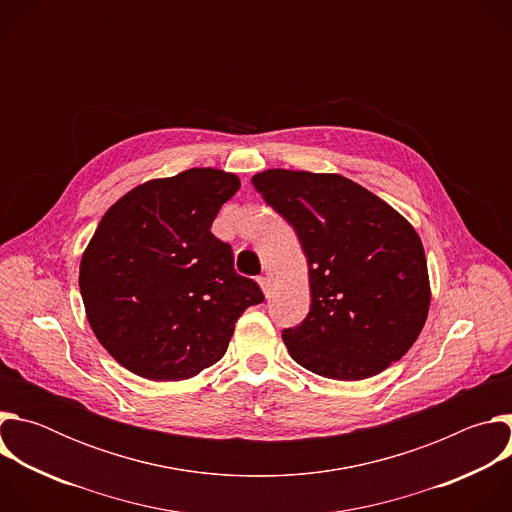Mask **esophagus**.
<instances>
[{
  "mask_svg": "<svg viewBox=\"0 0 512 512\" xmlns=\"http://www.w3.org/2000/svg\"><path fill=\"white\" fill-rule=\"evenodd\" d=\"M259 281V285H261V289H263V294H265V298H269V294H271V281H269V277H259L257 279Z\"/></svg>",
  "mask_w": 512,
  "mask_h": 512,
  "instance_id": "1",
  "label": "esophagus"
}]
</instances>
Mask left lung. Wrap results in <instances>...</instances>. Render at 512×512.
I'll return each mask as SVG.
<instances>
[{"label": "left lung", "mask_w": 512, "mask_h": 512, "mask_svg": "<svg viewBox=\"0 0 512 512\" xmlns=\"http://www.w3.org/2000/svg\"><path fill=\"white\" fill-rule=\"evenodd\" d=\"M257 192L296 229L310 265L308 318L283 330L304 369L336 381L383 373L421 334L431 287L413 225L340 174L265 170Z\"/></svg>", "instance_id": "left-lung-1"}]
</instances>
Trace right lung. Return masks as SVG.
Wrapping results in <instances>:
<instances>
[{
    "instance_id": "add662e5",
    "label": "right lung",
    "mask_w": 512,
    "mask_h": 512,
    "mask_svg": "<svg viewBox=\"0 0 512 512\" xmlns=\"http://www.w3.org/2000/svg\"><path fill=\"white\" fill-rule=\"evenodd\" d=\"M239 186L237 174L190 168L135 186L101 218L81 259V296L97 340L137 377H196L225 356L241 314L263 302L210 233Z\"/></svg>"
}]
</instances>
